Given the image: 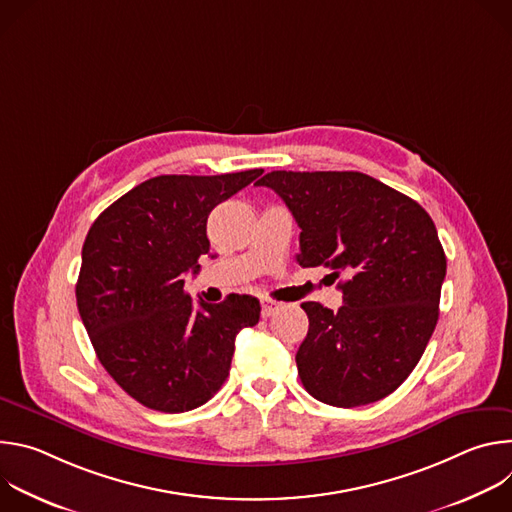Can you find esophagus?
<instances>
[{"label":"esophagus","mask_w":512,"mask_h":512,"mask_svg":"<svg viewBox=\"0 0 512 512\" xmlns=\"http://www.w3.org/2000/svg\"><path fill=\"white\" fill-rule=\"evenodd\" d=\"M279 308H281V304H279V302H273V300H267V298H263V300H261V316H263V318L273 316Z\"/></svg>","instance_id":"obj_1"}]
</instances>
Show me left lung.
I'll return each mask as SVG.
<instances>
[{"instance_id": "obj_1", "label": "left lung", "mask_w": 512, "mask_h": 512, "mask_svg": "<svg viewBox=\"0 0 512 512\" xmlns=\"http://www.w3.org/2000/svg\"><path fill=\"white\" fill-rule=\"evenodd\" d=\"M300 233L302 267H326L338 312L304 302L310 328L296 362L306 391L334 407L391 395L415 369L440 316L446 253L431 216L360 172H269Z\"/></svg>"}]
</instances>
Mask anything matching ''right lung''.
<instances>
[{"label":"right lung","mask_w":512,"mask_h":512,"mask_svg":"<svg viewBox=\"0 0 512 512\" xmlns=\"http://www.w3.org/2000/svg\"><path fill=\"white\" fill-rule=\"evenodd\" d=\"M261 174L156 176L89 229L79 314L105 371L141 405L162 413L204 405L229 377L237 334L259 322L253 296L194 306L184 277L210 249V210Z\"/></svg>","instance_id":"add662e5"}]
</instances>
